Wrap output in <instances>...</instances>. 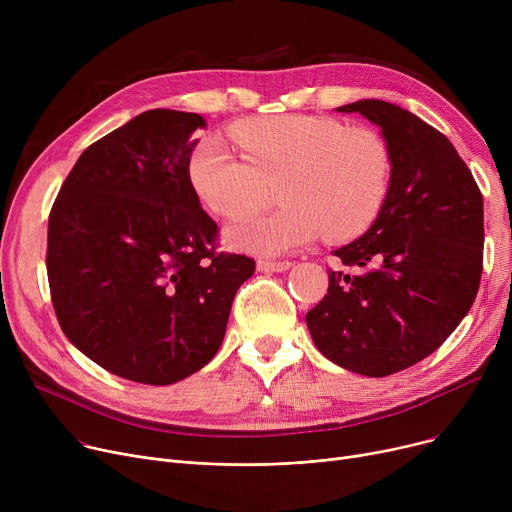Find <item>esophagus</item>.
<instances>
[{"label":"esophagus","instance_id":"obj_1","mask_svg":"<svg viewBox=\"0 0 512 512\" xmlns=\"http://www.w3.org/2000/svg\"><path fill=\"white\" fill-rule=\"evenodd\" d=\"M290 261H267V259H259L257 261V270L265 272V274H280L290 270Z\"/></svg>","mask_w":512,"mask_h":512}]
</instances>
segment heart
<instances>
[{
  "label": "heart",
  "instance_id": "obj_1",
  "mask_svg": "<svg viewBox=\"0 0 512 512\" xmlns=\"http://www.w3.org/2000/svg\"><path fill=\"white\" fill-rule=\"evenodd\" d=\"M232 139L197 141L188 180L199 201L222 218L263 207L276 186V211L226 228L228 245L263 257L299 249L324 232L330 240L363 234L390 191L388 145L369 128H346L328 116L282 114L238 122Z\"/></svg>",
  "mask_w": 512,
  "mask_h": 512
}]
</instances>
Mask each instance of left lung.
I'll return each instance as SVG.
<instances>
[{
  "mask_svg": "<svg viewBox=\"0 0 512 512\" xmlns=\"http://www.w3.org/2000/svg\"><path fill=\"white\" fill-rule=\"evenodd\" d=\"M380 126L392 159L378 220L334 255L328 294L305 317L319 353L367 378L432 355L469 313L483 270V197L452 143L402 107H338Z\"/></svg>",
  "mask_w": 512,
  "mask_h": 512,
  "instance_id": "left-lung-1",
  "label": "left lung"
}]
</instances>
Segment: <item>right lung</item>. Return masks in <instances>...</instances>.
<instances>
[{"instance_id":"right-lung-1","label":"right lung","mask_w":512,"mask_h":512,"mask_svg":"<svg viewBox=\"0 0 512 512\" xmlns=\"http://www.w3.org/2000/svg\"><path fill=\"white\" fill-rule=\"evenodd\" d=\"M207 122L149 110L78 157L49 213L47 278L66 338L124 380L168 386L222 346L234 294L255 272L218 253L188 157Z\"/></svg>"}]
</instances>
